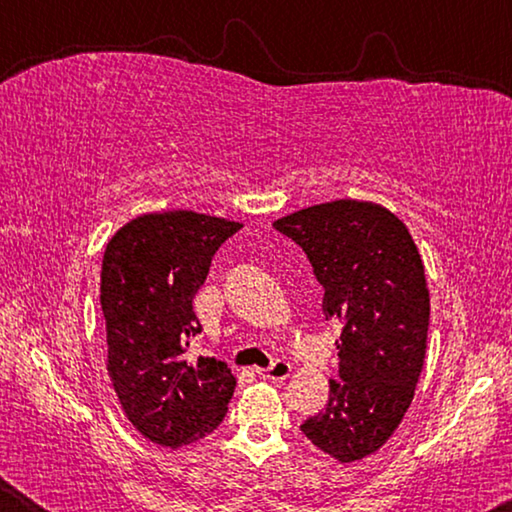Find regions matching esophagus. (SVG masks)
I'll return each instance as SVG.
<instances>
[{
	"instance_id": "34e87169",
	"label": "esophagus",
	"mask_w": 512,
	"mask_h": 512,
	"mask_svg": "<svg viewBox=\"0 0 512 512\" xmlns=\"http://www.w3.org/2000/svg\"><path fill=\"white\" fill-rule=\"evenodd\" d=\"M257 375L266 379V381H284V379H289V375H291V363L277 359L271 368L257 370Z\"/></svg>"
}]
</instances>
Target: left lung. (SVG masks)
<instances>
[{
  "instance_id": "1",
  "label": "left lung",
  "mask_w": 512,
  "mask_h": 512,
  "mask_svg": "<svg viewBox=\"0 0 512 512\" xmlns=\"http://www.w3.org/2000/svg\"><path fill=\"white\" fill-rule=\"evenodd\" d=\"M275 230L305 250L323 284V314L343 323L339 377L302 424L320 452L361 461L409 411L429 329V289L418 246L384 205L339 198L282 216Z\"/></svg>"
}]
</instances>
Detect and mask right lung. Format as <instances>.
<instances>
[{"instance_id":"right-lung-1","label":"right lung","mask_w":512,"mask_h":512,"mask_svg":"<svg viewBox=\"0 0 512 512\" xmlns=\"http://www.w3.org/2000/svg\"><path fill=\"white\" fill-rule=\"evenodd\" d=\"M244 223L192 210L142 214L112 235L101 264L108 375L151 443L178 449L219 427L237 379L214 357L189 359L201 334L192 300L212 257Z\"/></svg>"}]
</instances>
